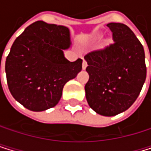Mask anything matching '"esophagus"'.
<instances>
[{
	"mask_svg": "<svg viewBox=\"0 0 151 151\" xmlns=\"http://www.w3.org/2000/svg\"><path fill=\"white\" fill-rule=\"evenodd\" d=\"M87 66H88V64H87V61L85 60H83V61H82V69L85 70L87 68Z\"/></svg>",
	"mask_w": 151,
	"mask_h": 151,
	"instance_id": "esophagus-1",
	"label": "esophagus"
}]
</instances>
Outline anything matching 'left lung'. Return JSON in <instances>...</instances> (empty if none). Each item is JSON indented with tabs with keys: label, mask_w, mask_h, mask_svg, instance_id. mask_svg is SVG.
<instances>
[{
	"label": "left lung",
	"mask_w": 151,
	"mask_h": 151,
	"mask_svg": "<svg viewBox=\"0 0 151 151\" xmlns=\"http://www.w3.org/2000/svg\"><path fill=\"white\" fill-rule=\"evenodd\" d=\"M107 26L114 42L85 55L90 76L85 92L94 111L111 117L127 111L137 100L147 68L143 46L130 29L117 22Z\"/></svg>",
	"instance_id": "obj_1"
}]
</instances>
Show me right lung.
<instances>
[{
  "label": "right lung",
  "instance_id": "1",
  "mask_svg": "<svg viewBox=\"0 0 151 151\" xmlns=\"http://www.w3.org/2000/svg\"><path fill=\"white\" fill-rule=\"evenodd\" d=\"M70 45L65 26L38 21L25 29L5 62L7 84L17 101L32 111L58 104L66 82L82 69L81 59L72 62L65 59L63 50Z\"/></svg>",
  "mask_w": 151,
  "mask_h": 151
}]
</instances>
